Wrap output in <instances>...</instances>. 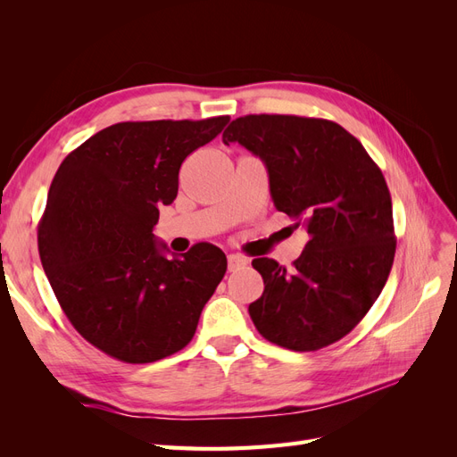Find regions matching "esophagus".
Here are the masks:
<instances>
[{
  "instance_id": "obj_1",
  "label": "esophagus",
  "mask_w": 457,
  "mask_h": 457,
  "mask_svg": "<svg viewBox=\"0 0 457 457\" xmlns=\"http://www.w3.org/2000/svg\"><path fill=\"white\" fill-rule=\"evenodd\" d=\"M247 265V259L244 255H238V253H230L228 255V270L230 272H237L240 269H244Z\"/></svg>"
}]
</instances>
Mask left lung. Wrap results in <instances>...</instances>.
<instances>
[{"instance_id": "left-lung-1", "label": "left lung", "mask_w": 457, "mask_h": 457, "mask_svg": "<svg viewBox=\"0 0 457 457\" xmlns=\"http://www.w3.org/2000/svg\"><path fill=\"white\" fill-rule=\"evenodd\" d=\"M267 165L278 212L309 232L294 269L253 259L265 282L250 305L259 334L289 351H318L362 320L389 278L396 240L389 188L361 141L322 118L250 114L230 121Z\"/></svg>"}]
</instances>
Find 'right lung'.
I'll use <instances>...</instances> for the list:
<instances>
[{"label":"right lung","mask_w":457,"mask_h":457,"mask_svg":"<svg viewBox=\"0 0 457 457\" xmlns=\"http://www.w3.org/2000/svg\"><path fill=\"white\" fill-rule=\"evenodd\" d=\"M228 116L114 123L68 154L47 195L37 250L59 305L93 347L129 364L190 343L227 272L213 244L165 257L152 228L179 190V170Z\"/></svg>","instance_id":"add662e5"}]
</instances>
